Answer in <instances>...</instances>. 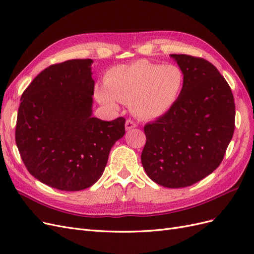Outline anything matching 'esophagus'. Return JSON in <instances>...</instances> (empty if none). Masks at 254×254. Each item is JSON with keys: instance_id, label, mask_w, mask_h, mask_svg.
Masks as SVG:
<instances>
[{"instance_id": "34e87169", "label": "esophagus", "mask_w": 254, "mask_h": 254, "mask_svg": "<svg viewBox=\"0 0 254 254\" xmlns=\"http://www.w3.org/2000/svg\"><path fill=\"white\" fill-rule=\"evenodd\" d=\"M125 127H126V130H130L132 128H135L136 127V123L132 120H127L126 121V124H125Z\"/></svg>"}]
</instances>
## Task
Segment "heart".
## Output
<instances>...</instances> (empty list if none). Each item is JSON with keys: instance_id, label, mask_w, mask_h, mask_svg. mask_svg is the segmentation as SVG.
Returning a JSON list of instances; mask_svg holds the SVG:
<instances>
[{"instance_id": "heart-1", "label": "heart", "mask_w": 254, "mask_h": 254, "mask_svg": "<svg viewBox=\"0 0 254 254\" xmlns=\"http://www.w3.org/2000/svg\"><path fill=\"white\" fill-rule=\"evenodd\" d=\"M186 81L179 65L139 60L109 70L104 79L105 89H97L96 97L110 107L115 106V101L130 104L139 119L155 120L173 108Z\"/></svg>"}]
</instances>
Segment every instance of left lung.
Here are the masks:
<instances>
[{
    "mask_svg": "<svg viewBox=\"0 0 254 254\" xmlns=\"http://www.w3.org/2000/svg\"><path fill=\"white\" fill-rule=\"evenodd\" d=\"M187 81L173 108L144 126V170L160 186L190 187L221 163L235 128L231 88L209 61L172 54Z\"/></svg>",
    "mask_w": 254,
    "mask_h": 254,
    "instance_id": "obj_1",
    "label": "left lung"
}]
</instances>
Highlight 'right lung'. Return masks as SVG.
I'll return each mask as SVG.
<instances>
[{"label": "right lung", "mask_w": 254, "mask_h": 254, "mask_svg": "<svg viewBox=\"0 0 254 254\" xmlns=\"http://www.w3.org/2000/svg\"><path fill=\"white\" fill-rule=\"evenodd\" d=\"M92 59L52 64L23 92L16 143L30 175L60 190H80L101 178L125 119L92 117Z\"/></svg>", "instance_id": "obj_1"}]
</instances>
